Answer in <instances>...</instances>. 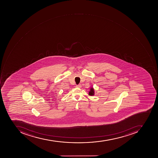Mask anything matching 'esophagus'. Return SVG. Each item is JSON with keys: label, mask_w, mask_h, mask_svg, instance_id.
<instances>
[{"label": "esophagus", "mask_w": 158, "mask_h": 158, "mask_svg": "<svg viewBox=\"0 0 158 158\" xmlns=\"http://www.w3.org/2000/svg\"><path fill=\"white\" fill-rule=\"evenodd\" d=\"M76 87H78V88H81V87H82V85H76Z\"/></svg>", "instance_id": "34e87169"}]
</instances>
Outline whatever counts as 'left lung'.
<instances>
[{"instance_id": "left-lung-1", "label": "left lung", "mask_w": 158, "mask_h": 158, "mask_svg": "<svg viewBox=\"0 0 158 158\" xmlns=\"http://www.w3.org/2000/svg\"><path fill=\"white\" fill-rule=\"evenodd\" d=\"M88 95L89 96H93L95 95V90H94V88L93 87H91L90 88V90L88 93Z\"/></svg>"}]
</instances>
